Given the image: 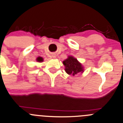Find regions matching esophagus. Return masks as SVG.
<instances>
[{"instance_id":"1","label":"esophagus","mask_w":123,"mask_h":123,"mask_svg":"<svg viewBox=\"0 0 123 123\" xmlns=\"http://www.w3.org/2000/svg\"><path fill=\"white\" fill-rule=\"evenodd\" d=\"M55 57V55H53V57Z\"/></svg>"}]
</instances>
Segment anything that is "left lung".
<instances>
[{"mask_svg": "<svg viewBox=\"0 0 123 123\" xmlns=\"http://www.w3.org/2000/svg\"><path fill=\"white\" fill-rule=\"evenodd\" d=\"M63 63L65 66V71L69 75L74 76L78 72H83V68L81 63L72 56L68 57L67 59L63 61Z\"/></svg>", "mask_w": 123, "mask_h": 123, "instance_id": "8db88e82", "label": "left lung"}]
</instances>
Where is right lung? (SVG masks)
<instances>
[{
    "label": "right lung",
    "mask_w": 123,
    "mask_h": 123,
    "mask_svg": "<svg viewBox=\"0 0 123 123\" xmlns=\"http://www.w3.org/2000/svg\"><path fill=\"white\" fill-rule=\"evenodd\" d=\"M37 60L38 61V62H42L43 60V58H42V57H38V58H37Z\"/></svg>",
    "instance_id": "add662e5"
}]
</instances>
